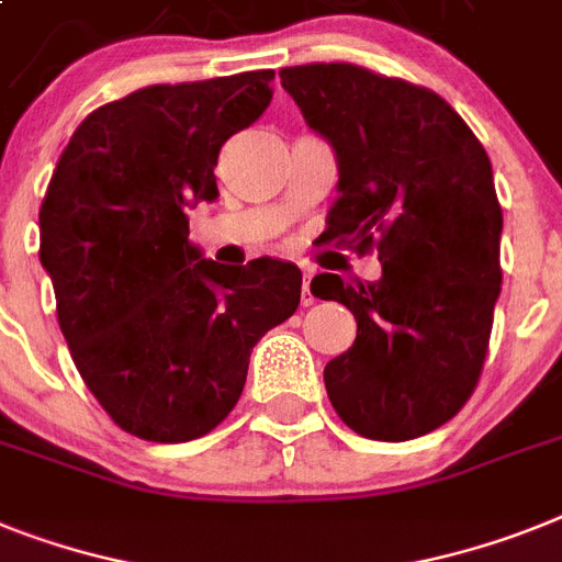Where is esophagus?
<instances>
[{"mask_svg": "<svg viewBox=\"0 0 562 562\" xmlns=\"http://www.w3.org/2000/svg\"><path fill=\"white\" fill-rule=\"evenodd\" d=\"M310 270H304V284H301V304H304V307H310V304H313V292H310Z\"/></svg>", "mask_w": 562, "mask_h": 562, "instance_id": "34e87169", "label": "esophagus"}]
</instances>
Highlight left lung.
<instances>
[{
	"label": "left lung",
	"instance_id": "obj_1",
	"mask_svg": "<svg viewBox=\"0 0 562 562\" xmlns=\"http://www.w3.org/2000/svg\"><path fill=\"white\" fill-rule=\"evenodd\" d=\"M281 86L330 143L338 198L327 238L379 252V281L322 272L315 299L356 315V341L324 368L347 428L405 442L462 411L488 353L503 209L482 143L442 97L361 65L281 68Z\"/></svg>",
	"mask_w": 562,
	"mask_h": 562
}]
</instances>
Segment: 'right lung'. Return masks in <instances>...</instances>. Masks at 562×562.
I'll use <instances>...</instances> for the list:
<instances>
[{
    "label": "right lung",
    "mask_w": 562,
    "mask_h": 562,
    "mask_svg": "<svg viewBox=\"0 0 562 562\" xmlns=\"http://www.w3.org/2000/svg\"><path fill=\"white\" fill-rule=\"evenodd\" d=\"M276 71L148 86L91 111L40 209V261L82 382L132 437L189 442L229 416L249 353L301 301V270L201 258L189 209L215 201L232 134L272 100Z\"/></svg>",
    "instance_id": "obj_1"
}]
</instances>
